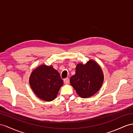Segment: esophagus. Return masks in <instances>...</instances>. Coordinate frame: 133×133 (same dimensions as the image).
Masks as SVG:
<instances>
[{
	"instance_id": "obj_1",
	"label": "esophagus",
	"mask_w": 133,
	"mask_h": 133,
	"mask_svg": "<svg viewBox=\"0 0 133 133\" xmlns=\"http://www.w3.org/2000/svg\"><path fill=\"white\" fill-rule=\"evenodd\" d=\"M63 81H64V84H69V83H70V79H69V78H66V79H64Z\"/></svg>"
}]
</instances>
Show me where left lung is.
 Instances as JSON below:
<instances>
[{
  "mask_svg": "<svg viewBox=\"0 0 133 133\" xmlns=\"http://www.w3.org/2000/svg\"><path fill=\"white\" fill-rule=\"evenodd\" d=\"M103 80V73L99 64L90 59L85 64H77L75 74L70 78V84L80 97L87 98L100 89Z\"/></svg>",
  "mask_w": 133,
  "mask_h": 133,
  "instance_id": "1",
  "label": "left lung"
}]
</instances>
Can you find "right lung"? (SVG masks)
<instances>
[{"label": "right lung", "mask_w": 133, "mask_h": 133, "mask_svg": "<svg viewBox=\"0 0 133 133\" xmlns=\"http://www.w3.org/2000/svg\"><path fill=\"white\" fill-rule=\"evenodd\" d=\"M29 83L37 97L50 102L56 98L63 81L52 66L42 64L36 68L30 76Z\"/></svg>", "instance_id": "add662e5"}]
</instances>
